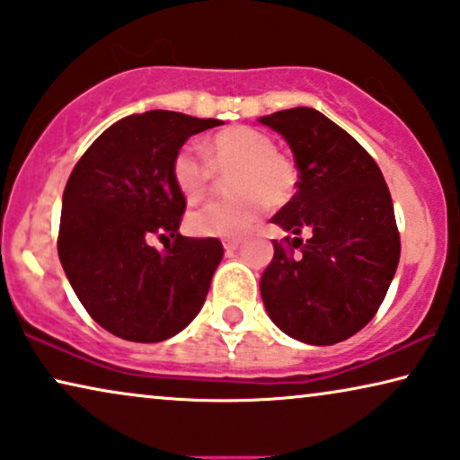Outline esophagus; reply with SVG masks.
Segmentation results:
<instances>
[{
  "mask_svg": "<svg viewBox=\"0 0 460 460\" xmlns=\"http://www.w3.org/2000/svg\"><path fill=\"white\" fill-rule=\"evenodd\" d=\"M223 246H225V250H226V254H229V252H235V250L240 248L242 243H240V240H229V242H225Z\"/></svg>",
  "mask_w": 460,
  "mask_h": 460,
  "instance_id": "34e87169",
  "label": "esophagus"
}]
</instances>
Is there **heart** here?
Returning a JSON list of instances; mask_svg holds the SVG:
<instances>
[{"label":"heart","mask_w":460,"mask_h":460,"mask_svg":"<svg viewBox=\"0 0 460 460\" xmlns=\"http://www.w3.org/2000/svg\"><path fill=\"white\" fill-rule=\"evenodd\" d=\"M231 199L212 201L187 214V231L198 237L231 240L252 229L267 204L284 206L296 191L298 170L290 157L275 151L269 134L250 126H231L206 145V159L193 145L176 151L172 176L187 201L210 191L217 176H229Z\"/></svg>","instance_id":"1"}]
</instances>
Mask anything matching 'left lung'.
<instances>
[{
    "mask_svg": "<svg viewBox=\"0 0 460 460\" xmlns=\"http://www.w3.org/2000/svg\"><path fill=\"white\" fill-rule=\"evenodd\" d=\"M290 145L294 198L271 218L294 237L273 242L261 296L281 332L334 345L359 332L381 307L400 262L394 201L368 151L311 107L259 118Z\"/></svg>",
    "mask_w": 460,
    "mask_h": 460,
    "instance_id": "1",
    "label": "left lung"
}]
</instances>
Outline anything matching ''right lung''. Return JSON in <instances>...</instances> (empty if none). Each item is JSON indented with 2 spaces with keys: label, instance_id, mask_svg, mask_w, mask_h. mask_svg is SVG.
Instances as JSON below:
<instances>
[{
  "label": "right lung",
  "instance_id": "1",
  "mask_svg": "<svg viewBox=\"0 0 460 460\" xmlns=\"http://www.w3.org/2000/svg\"><path fill=\"white\" fill-rule=\"evenodd\" d=\"M220 124L162 109L128 115L90 145L66 181L60 265L92 320L119 339L166 341L204 307L223 243L179 234L187 201L172 162L189 137ZM153 234L173 243L155 251Z\"/></svg>",
  "mask_w": 460,
  "mask_h": 460
}]
</instances>
